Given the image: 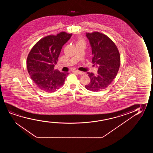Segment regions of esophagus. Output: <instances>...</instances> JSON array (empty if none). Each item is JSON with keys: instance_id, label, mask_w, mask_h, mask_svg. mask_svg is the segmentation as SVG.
<instances>
[{"instance_id": "34e87169", "label": "esophagus", "mask_w": 153, "mask_h": 153, "mask_svg": "<svg viewBox=\"0 0 153 153\" xmlns=\"http://www.w3.org/2000/svg\"><path fill=\"white\" fill-rule=\"evenodd\" d=\"M75 72H76V73H77L78 74H79V75H83V74H84V73H83V72L79 71H78V70H76V71H75Z\"/></svg>"}]
</instances>
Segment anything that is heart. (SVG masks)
<instances>
[{"instance_id": "b5f03b06", "label": "heart", "mask_w": 153, "mask_h": 153, "mask_svg": "<svg viewBox=\"0 0 153 153\" xmlns=\"http://www.w3.org/2000/svg\"><path fill=\"white\" fill-rule=\"evenodd\" d=\"M77 43H84L85 44V41L84 40L81 38H78V39Z\"/></svg>"}]
</instances>
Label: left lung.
Wrapping results in <instances>:
<instances>
[{
    "mask_svg": "<svg viewBox=\"0 0 153 153\" xmlns=\"http://www.w3.org/2000/svg\"><path fill=\"white\" fill-rule=\"evenodd\" d=\"M86 36L92 48V62L98 66L97 75L87 72L89 84L85 86L88 90L100 91L108 87L117 75L120 65V55L115 43L104 34L94 32Z\"/></svg>",
    "mask_w": 153,
    "mask_h": 153,
    "instance_id": "8db88e82",
    "label": "left lung"
}]
</instances>
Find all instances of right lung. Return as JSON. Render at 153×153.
<instances>
[{"label":"right lung","mask_w":153,"mask_h":153,"mask_svg":"<svg viewBox=\"0 0 153 153\" xmlns=\"http://www.w3.org/2000/svg\"><path fill=\"white\" fill-rule=\"evenodd\" d=\"M72 34L61 32L39 40L30 51L27 59L28 73L41 90L52 93L62 87L68 73L55 70L61 49Z\"/></svg>","instance_id":"add662e5"}]
</instances>
